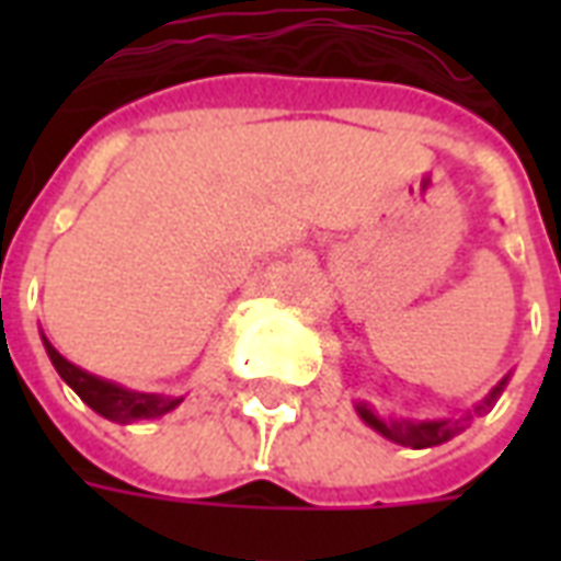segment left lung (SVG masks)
<instances>
[{
  "label": "left lung",
  "instance_id": "left-lung-1",
  "mask_svg": "<svg viewBox=\"0 0 561 561\" xmlns=\"http://www.w3.org/2000/svg\"><path fill=\"white\" fill-rule=\"evenodd\" d=\"M507 376H502V381L495 385L481 402H474L469 412H462L459 417H430V421H414V417H390V414H378L369 402H354V412L360 414V421L369 426V430H376L378 435H385L388 442L402 447H414V450H421V447H435V445H445L450 442L454 435H459L466 426L471 423V417H481L495 405V400L502 397V390L507 388Z\"/></svg>",
  "mask_w": 561,
  "mask_h": 561
}]
</instances>
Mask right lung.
<instances>
[{
  "instance_id": "obj_1",
  "label": "right lung",
  "mask_w": 561,
  "mask_h": 561,
  "mask_svg": "<svg viewBox=\"0 0 561 561\" xmlns=\"http://www.w3.org/2000/svg\"><path fill=\"white\" fill-rule=\"evenodd\" d=\"M44 348H47V357H50V364L56 366V373L59 378L66 381L68 388L78 393L80 400L90 405L92 412H99L102 417L114 423H138V421H156L161 414L173 412L183 397H164V393H140V390L123 388V385H116V381H107V378H99L87 373V369H80L71 360H66L62 354L56 352L50 340L44 336Z\"/></svg>"
}]
</instances>
